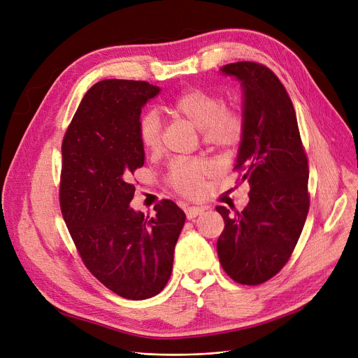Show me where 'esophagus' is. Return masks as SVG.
I'll use <instances>...</instances> for the list:
<instances>
[{"label":"esophagus","mask_w":358,"mask_h":358,"mask_svg":"<svg viewBox=\"0 0 358 358\" xmlns=\"http://www.w3.org/2000/svg\"><path fill=\"white\" fill-rule=\"evenodd\" d=\"M203 211H205V208H203V206H187V208L185 209L186 218H187V220L196 218V217H198V215H201Z\"/></svg>","instance_id":"obj_1"}]
</instances>
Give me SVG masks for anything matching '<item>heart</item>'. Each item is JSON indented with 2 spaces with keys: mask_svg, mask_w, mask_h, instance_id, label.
I'll use <instances>...</instances> for the list:
<instances>
[{
  "mask_svg": "<svg viewBox=\"0 0 358 358\" xmlns=\"http://www.w3.org/2000/svg\"><path fill=\"white\" fill-rule=\"evenodd\" d=\"M169 111L201 130L203 141L217 149H233L243 140L245 130L243 110L236 105L228 107L217 94L202 88L186 90L169 103ZM137 134L145 150L160 149L162 122L155 111H147L138 118ZM214 171L215 166L205 159L176 160L167 172V183L183 196L198 198L205 191V178Z\"/></svg>",
  "mask_w": 358,
  "mask_h": 358,
  "instance_id": "1",
  "label": "heart"
}]
</instances>
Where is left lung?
<instances>
[{"label": "left lung", "instance_id": "left-lung-1", "mask_svg": "<svg viewBox=\"0 0 358 358\" xmlns=\"http://www.w3.org/2000/svg\"><path fill=\"white\" fill-rule=\"evenodd\" d=\"M243 87L245 130L234 171L250 183L243 211L217 206L225 227L217 251L227 275L241 285L267 282L283 268L309 211V167L295 108L279 78L257 62L221 68Z\"/></svg>", "mask_w": 358, "mask_h": 358}]
</instances>
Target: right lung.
Wrapping results in <instances>:
<instances>
[{
	"label": "right lung",
	"mask_w": 358,
	"mask_h": 358,
	"mask_svg": "<svg viewBox=\"0 0 358 358\" xmlns=\"http://www.w3.org/2000/svg\"><path fill=\"white\" fill-rule=\"evenodd\" d=\"M160 92L144 80L105 79L85 94L62 141L60 211L92 275L118 296H156L172 275L185 213L171 199L144 217L129 205L144 164L143 105Z\"/></svg>",
	"instance_id": "right-lung-1"
}]
</instances>
